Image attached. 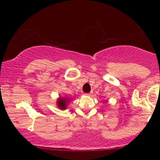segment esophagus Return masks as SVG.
<instances>
[{"label":"esophagus","mask_w":160,"mask_h":160,"mask_svg":"<svg viewBox=\"0 0 160 160\" xmlns=\"http://www.w3.org/2000/svg\"><path fill=\"white\" fill-rule=\"evenodd\" d=\"M86 95H87V96H90V95H92V92H90V93H87V94H86Z\"/></svg>","instance_id":"34e87169"}]
</instances>
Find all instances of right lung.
Returning <instances> with one entry per match:
<instances>
[{
  "instance_id": "1",
  "label": "right lung",
  "mask_w": 160,
  "mask_h": 160,
  "mask_svg": "<svg viewBox=\"0 0 160 160\" xmlns=\"http://www.w3.org/2000/svg\"><path fill=\"white\" fill-rule=\"evenodd\" d=\"M71 98H68V97H59L57 99L56 105L57 108H59L62 111H65L68 107V104L71 102Z\"/></svg>"
}]
</instances>
